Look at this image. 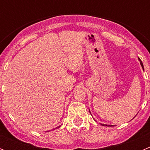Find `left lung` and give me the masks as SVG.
Segmentation results:
<instances>
[{
	"label": "left lung",
	"instance_id": "8db88e82",
	"mask_svg": "<svg viewBox=\"0 0 150 150\" xmlns=\"http://www.w3.org/2000/svg\"><path fill=\"white\" fill-rule=\"evenodd\" d=\"M138 59H139V60H140V64H141V66H142L143 70H144V64H143L142 62H141V61H140V59H139V58H138ZM90 113H91V112H90ZM107 125V126H111V125Z\"/></svg>",
	"mask_w": 150,
	"mask_h": 150
}]
</instances>
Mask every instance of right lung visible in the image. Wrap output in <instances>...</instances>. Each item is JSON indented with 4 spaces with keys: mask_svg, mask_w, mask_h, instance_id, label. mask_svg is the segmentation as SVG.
Masks as SVG:
<instances>
[{
    "mask_svg": "<svg viewBox=\"0 0 150 150\" xmlns=\"http://www.w3.org/2000/svg\"><path fill=\"white\" fill-rule=\"evenodd\" d=\"M59 127H60V126H59V127H57V128H59Z\"/></svg>",
    "mask_w": 150,
    "mask_h": 150,
    "instance_id": "1",
    "label": "right lung"
}]
</instances>
